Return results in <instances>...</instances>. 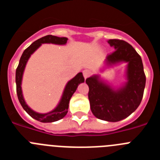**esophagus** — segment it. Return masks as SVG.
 <instances>
[{"label": "esophagus", "mask_w": 160, "mask_h": 160, "mask_svg": "<svg viewBox=\"0 0 160 160\" xmlns=\"http://www.w3.org/2000/svg\"><path fill=\"white\" fill-rule=\"evenodd\" d=\"M91 73H92L91 70H88V69L83 70V75H84L85 78H87L90 77V76L91 75Z\"/></svg>", "instance_id": "esophagus-1"}]
</instances>
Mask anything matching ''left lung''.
<instances>
[{"label":"left lung","instance_id":"8db88e82","mask_svg":"<svg viewBox=\"0 0 160 160\" xmlns=\"http://www.w3.org/2000/svg\"><path fill=\"white\" fill-rule=\"evenodd\" d=\"M108 43L114 48L108 54L109 64L128 62V82L122 88L114 90L98 79L97 75L86 79L89 87L90 109L96 118L109 122L124 119L138 108L143 96L146 76L142 59L135 49L123 40L111 39Z\"/></svg>","mask_w":160,"mask_h":160}]
</instances>
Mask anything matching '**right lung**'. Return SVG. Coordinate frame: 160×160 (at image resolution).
<instances>
[{"instance_id": "add662e5", "label": "right lung", "mask_w": 160, "mask_h": 160, "mask_svg": "<svg viewBox=\"0 0 160 160\" xmlns=\"http://www.w3.org/2000/svg\"><path fill=\"white\" fill-rule=\"evenodd\" d=\"M67 38H58V37L53 36V35H47L43 38L35 41L33 43H32L27 49H25V51L22 53V57L20 58L19 64L16 70V84H17V94H18V100L23 109L28 114L30 115L32 118L34 119L40 121L42 122H52L58 121V120L66 116V114L68 112V107H69V102L71 98L72 95L75 90H77V87L81 82L85 81V78L83 77L82 73H78L75 77L71 79L70 82H68L66 84V88L63 92V95L58 106L56 108L52 111L51 112L47 113V114H38L35 111H32L30 108L25 103V100L22 96V79L23 72L25 70V65L27 61L29 60V57L31 56L33 52L38 49L39 46L43 43H53L58 44V45H64L67 42Z\"/></svg>"}]
</instances>
